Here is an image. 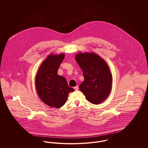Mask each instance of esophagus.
<instances>
[{
    "instance_id": "1",
    "label": "esophagus",
    "mask_w": 148,
    "mask_h": 148,
    "mask_svg": "<svg viewBox=\"0 0 148 148\" xmlns=\"http://www.w3.org/2000/svg\"><path fill=\"white\" fill-rule=\"evenodd\" d=\"M74 89H75V90H79V88H78V86H77V85L76 86L74 87Z\"/></svg>"
}]
</instances>
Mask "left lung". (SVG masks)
<instances>
[{
	"mask_svg": "<svg viewBox=\"0 0 148 148\" xmlns=\"http://www.w3.org/2000/svg\"><path fill=\"white\" fill-rule=\"evenodd\" d=\"M75 60L84 77L79 89L88 101L100 104L109 95L112 86L113 77L108 64L95 53H79Z\"/></svg>",
	"mask_w": 148,
	"mask_h": 148,
	"instance_id": "8db88e82",
	"label": "left lung"
}]
</instances>
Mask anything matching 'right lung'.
I'll use <instances>...</instances> for the list:
<instances>
[{
    "label": "right lung",
    "mask_w": 148,
    "mask_h": 148,
    "mask_svg": "<svg viewBox=\"0 0 148 148\" xmlns=\"http://www.w3.org/2000/svg\"><path fill=\"white\" fill-rule=\"evenodd\" d=\"M65 55L50 54L40 66L35 79L39 97L47 106L59 108L65 104L70 92L74 89L68 85L66 79L58 75Z\"/></svg>",
    "instance_id": "1"
}]
</instances>
